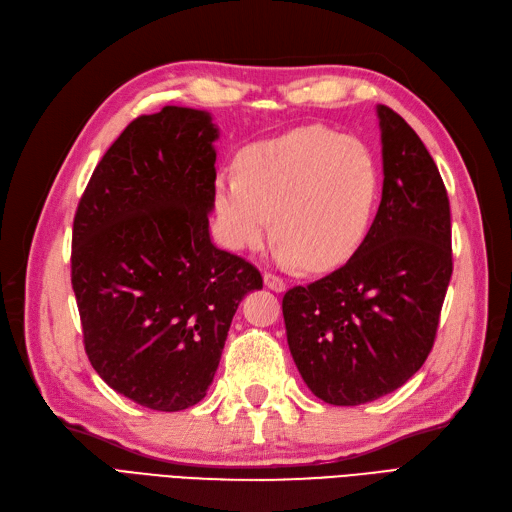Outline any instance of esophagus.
<instances>
[{"instance_id":"34e87169","label":"esophagus","mask_w":512,"mask_h":512,"mask_svg":"<svg viewBox=\"0 0 512 512\" xmlns=\"http://www.w3.org/2000/svg\"><path fill=\"white\" fill-rule=\"evenodd\" d=\"M265 286L267 288H271L273 292H284L286 290V282L282 280L280 275H275V273H265Z\"/></svg>"}]
</instances>
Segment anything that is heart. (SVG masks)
Returning a JSON list of instances; mask_svg holds the SVG:
<instances>
[{"label": "heart", "mask_w": 512, "mask_h": 512, "mask_svg": "<svg viewBox=\"0 0 512 512\" xmlns=\"http://www.w3.org/2000/svg\"><path fill=\"white\" fill-rule=\"evenodd\" d=\"M237 170L213 183L218 230L230 250H260L275 228L277 260L290 269L331 271L359 252L380 192L365 145L307 126L245 147Z\"/></svg>", "instance_id": "b5f03b06"}]
</instances>
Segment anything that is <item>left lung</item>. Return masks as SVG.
I'll use <instances>...</instances> for the list:
<instances>
[{
  "instance_id": "obj_1",
  "label": "left lung",
  "mask_w": 512,
  "mask_h": 512,
  "mask_svg": "<svg viewBox=\"0 0 512 512\" xmlns=\"http://www.w3.org/2000/svg\"><path fill=\"white\" fill-rule=\"evenodd\" d=\"M382 200L344 267L286 290L288 346L305 384L333 406H359L408 382L436 342L453 273L451 205L423 141L378 106Z\"/></svg>"
}]
</instances>
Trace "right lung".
<instances>
[{
	"instance_id": "1",
	"label": "right lung",
	"mask_w": 512,
	"mask_h": 512,
	"mask_svg": "<svg viewBox=\"0 0 512 512\" xmlns=\"http://www.w3.org/2000/svg\"><path fill=\"white\" fill-rule=\"evenodd\" d=\"M218 130L194 108L136 117L98 162L72 226V288L87 359L136 404L207 395L260 271L209 239Z\"/></svg>"
}]
</instances>
